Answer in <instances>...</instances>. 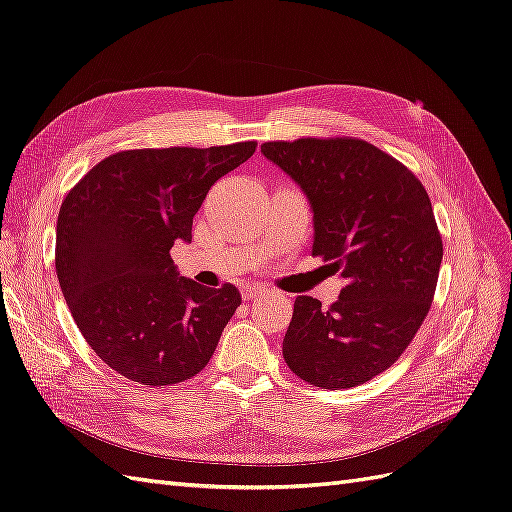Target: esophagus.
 I'll use <instances>...</instances> for the list:
<instances>
[{"label": "esophagus", "mask_w": 512, "mask_h": 512, "mask_svg": "<svg viewBox=\"0 0 512 512\" xmlns=\"http://www.w3.org/2000/svg\"><path fill=\"white\" fill-rule=\"evenodd\" d=\"M269 290L265 288V286H260V284H250V286H245L243 288V299L245 301H250V299H256V297H262V295H267Z\"/></svg>", "instance_id": "obj_1"}]
</instances>
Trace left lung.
Masks as SVG:
<instances>
[{
  "instance_id": "left-lung-1",
  "label": "left lung",
  "mask_w": 512,
  "mask_h": 512,
  "mask_svg": "<svg viewBox=\"0 0 512 512\" xmlns=\"http://www.w3.org/2000/svg\"><path fill=\"white\" fill-rule=\"evenodd\" d=\"M260 153L301 187L312 256L344 280L329 310L295 299L286 364L316 388H355L396 362L431 308L444 256L431 200L403 163L364 140L306 137Z\"/></svg>"
}]
</instances>
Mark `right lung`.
Masks as SVG:
<instances>
[{"mask_svg": "<svg viewBox=\"0 0 512 512\" xmlns=\"http://www.w3.org/2000/svg\"><path fill=\"white\" fill-rule=\"evenodd\" d=\"M254 150L256 142L122 150L68 191L55 271L79 331L118 375L161 388L209 364L241 295L183 278L170 250L191 243L206 193Z\"/></svg>", "mask_w": 512, "mask_h": 512, "instance_id": "1", "label": "right lung"}]
</instances>
